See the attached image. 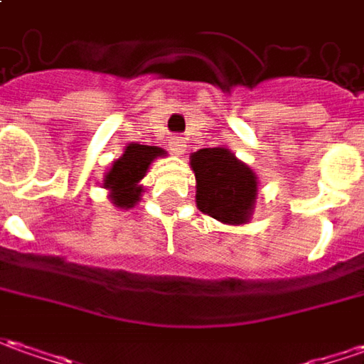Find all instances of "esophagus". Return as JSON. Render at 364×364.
<instances>
[{
	"label": "esophagus",
	"mask_w": 364,
	"mask_h": 364,
	"mask_svg": "<svg viewBox=\"0 0 364 364\" xmlns=\"http://www.w3.org/2000/svg\"><path fill=\"white\" fill-rule=\"evenodd\" d=\"M185 147H187L185 137H171V141H169V149H171L175 155H183V153H185Z\"/></svg>",
	"instance_id": "34e87169"
}]
</instances>
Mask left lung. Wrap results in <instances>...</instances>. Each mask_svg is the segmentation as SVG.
I'll list each match as a JSON object with an SVG mask.
<instances>
[{
    "label": "left lung",
    "mask_w": 364,
    "mask_h": 364,
    "mask_svg": "<svg viewBox=\"0 0 364 364\" xmlns=\"http://www.w3.org/2000/svg\"><path fill=\"white\" fill-rule=\"evenodd\" d=\"M197 193V209L223 225H245L251 221L259 195V177L235 157L231 149L205 147L189 157Z\"/></svg>",
    "instance_id": "obj_1"
}]
</instances>
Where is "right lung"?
<instances>
[{
	"label": "right lung",
	"mask_w": 364,
	"mask_h": 364,
	"mask_svg": "<svg viewBox=\"0 0 364 364\" xmlns=\"http://www.w3.org/2000/svg\"><path fill=\"white\" fill-rule=\"evenodd\" d=\"M167 153L155 145L127 143L119 159L111 163L109 171L103 175V189H107L109 201L119 209H133L143 195L141 179L149 171V165Z\"/></svg>",
	"instance_id": "right-lung-1"
}]
</instances>
